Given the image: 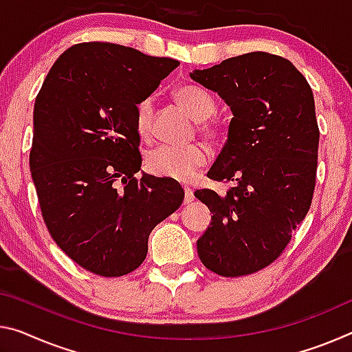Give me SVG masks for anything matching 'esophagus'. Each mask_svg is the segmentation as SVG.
<instances>
[{"instance_id": "obj_1", "label": "esophagus", "mask_w": 352, "mask_h": 352, "mask_svg": "<svg viewBox=\"0 0 352 352\" xmlns=\"http://www.w3.org/2000/svg\"><path fill=\"white\" fill-rule=\"evenodd\" d=\"M192 200H194V192H192V189L189 188V186H186V188H185V204L192 202Z\"/></svg>"}]
</instances>
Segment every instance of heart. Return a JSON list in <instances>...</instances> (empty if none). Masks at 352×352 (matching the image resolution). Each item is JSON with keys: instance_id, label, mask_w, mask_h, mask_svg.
<instances>
[{"instance_id": "1", "label": "heart", "mask_w": 352, "mask_h": 352, "mask_svg": "<svg viewBox=\"0 0 352 352\" xmlns=\"http://www.w3.org/2000/svg\"><path fill=\"white\" fill-rule=\"evenodd\" d=\"M175 102L185 113L197 122V130L210 142H221L224 139V126L208 120L213 116L216 104L208 94L196 86H182L174 92ZM136 126L142 138H150L153 133V103L150 98L142 100L136 108ZM206 150L200 144L189 146H160L147 155V169L155 175L169 177L186 182L199 167L206 163Z\"/></svg>"}]
</instances>
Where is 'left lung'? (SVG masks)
Wrapping results in <instances>:
<instances>
[{"instance_id":"8db88e82","label":"left lung","mask_w":352,"mask_h":352,"mask_svg":"<svg viewBox=\"0 0 352 352\" xmlns=\"http://www.w3.org/2000/svg\"><path fill=\"white\" fill-rule=\"evenodd\" d=\"M189 76L233 114L208 177L235 186L224 196L194 192L213 213L197 239L199 258L219 276L252 274L282 254L311 205L320 144L314 92L288 59L263 52Z\"/></svg>"}]
</instances>
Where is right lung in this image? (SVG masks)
Masks as SVG:
<instances>
[{
  "label": "right lung",
  "mask_w": 352,
  "mask_h": 352,
  "mask_svg": "<svg viewBox=\"0 0 352 352\" xmlns=\"http://www.w3.org/2000/svg\"><path fill=\"white\" fill-rule=\"evenodd\" d=\"M178 64L117 43H76L38 91L30 166L43 221L56 244L94 274L135 271L150 232L185 197L172 178L135 177L142 164L138 103Z\"/></svg>",
  "instance_id": "add662e5"
}]
</instances>
